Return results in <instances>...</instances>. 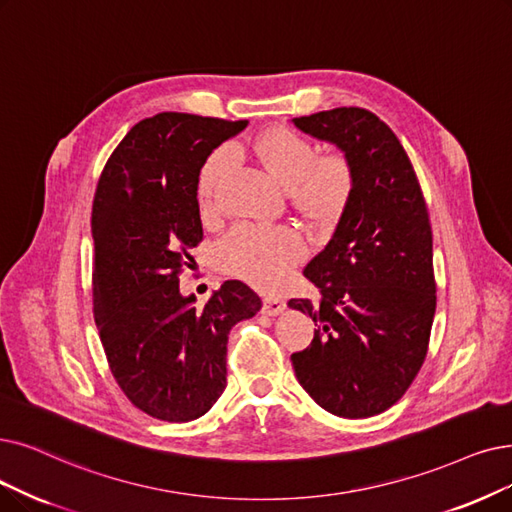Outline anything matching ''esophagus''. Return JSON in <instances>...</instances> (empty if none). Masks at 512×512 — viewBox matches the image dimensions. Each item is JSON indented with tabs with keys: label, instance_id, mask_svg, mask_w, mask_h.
Instances as JSON below:
<instances>
[{
	"label": "esophagus",
	"instance_id": "34e87169",
	"mask_svg": "<svg viewBox=\"0 0 512 512\" xmlns=\"http://www.w3.org/2000/svg\"><path fill=\"white\" fill-rule=\"evenodd\" d=\"M283 309H285V302L281 298L269 296V298L262 300V313L264 315H279Z\"/></svg>",
	"mask_w": 512,
	"mask_h": 512
}]
</instances>
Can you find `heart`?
<instances>
[{"instance_id":"obj_1","label":"heart","mask_w":512,"mask_h":512,"mask_svg":"<svg viewBox=\"0 0 512 512\" xmlns=\"http://www.w3.org/2000/svg\"><path fill=\"white\" fill-rule=\"evenodd\" d=\"M252 149L260 163L281 185L290 187L294 206L315 224H336L357 191V170L349 155H317L315 142L290 128L258 136ZM235 151L222 147L203 163L199 174V201L206 214L218 208L220 193L235 170ZM304 256L300 233L288 224L252 227L241 224L218 245V258L229 273L250 281L260 290H275Z\"/></svg>"}]
</instances>
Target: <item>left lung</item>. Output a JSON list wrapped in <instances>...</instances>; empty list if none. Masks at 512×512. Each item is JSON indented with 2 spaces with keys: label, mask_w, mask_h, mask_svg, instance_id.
Returning <instances> with one entry per match:
<instances>
[{
  "label": "left lung",
  "mask_w": 512,
  "mask_h": 512,
  "mask_svg": "<svg viewBox=\"0 0 512 512\" xmlns=\"http://www.w3.org/2000/svg\"><path fill=\"white\" fill-rule=\"evenodd\" d=\"M294 124L351 157L357 191L304 269L319 298L288 302L317 325L292 365L325 412L370 418L405 395L428 353L437 309L428 208L410 157L372 111L338 107Z\"/></svg>",
  "instance_id": "left-lung-1"
}]
</instances>
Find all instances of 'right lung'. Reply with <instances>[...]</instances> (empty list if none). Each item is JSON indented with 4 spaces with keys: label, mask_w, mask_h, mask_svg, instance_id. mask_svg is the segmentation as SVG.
<instances>
[{
    "label": "right lung",
    "mask_w": 512,
    "mask_h": 512,
    "mask_svg": "<svg viewBox=\"0 0 512 512\" xmlns=\"http://www.w3.org/2000/svg\"><path fill=\"white\" fill-rule=\"evenodd\" d=\"M245 126V119L157 113L124 136L98 178L94 321L115 382L157 420L189 422L210 410L227 386L231 327L262 306L237 279L203 306L178 285L203 239L199 172Z\"/></svg>",
    "instance_id": "right-lung-1"
}]
</instances>
